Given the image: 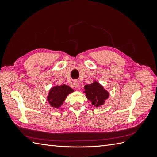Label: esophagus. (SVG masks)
<instances>
[{"label":"esophagus","mask_w":157,"mask_h":157,"mask_svg":"<svg viewBox=\"0 0 157 157\" xmlns=\"http://www.w3.org/2000/svg\"><path fill=\"white\" fill-rule=\"evenodd\" d=\"M73 86L75 88H78L79 86V83L78 80H74L73 81Z\"/></svg>","instance_id":"obj_1"}]
</instances>
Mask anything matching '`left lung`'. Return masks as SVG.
Returning a JSON list of instances; mask_svg holds the SVG:
<instances>
[{"mask_svg":"<svg viewBox=\"0 0 157 157\" xmlns=\"http://www.w3.org/2000/svg\"><path fill=\"white\" fill-rule=\"evenodd\" d=\"M84 90V93L86 94L87 99L90 100L92 105L96 107L103 105L105 101L109 96V92L97 81L85 85Z\"/></svg>","mask_w":157,"mask_h":157,"instance_id":"left-lung-1","label":"left lung"}]
</instances>
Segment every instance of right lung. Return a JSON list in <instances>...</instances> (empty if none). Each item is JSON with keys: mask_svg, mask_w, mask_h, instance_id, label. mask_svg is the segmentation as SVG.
<instances>
[{"mask_svg": "<svg viewBox=\"0 0 157 157\" xmlns=\"http://www.w3.org/2000/svg\"><path fill=\"white\" fill-rule=\"evenodd\" d=\"M73 91V89L65 84L54 86L50 90L47 100L52 107L59 108L68 95Z\"/></svg>", "mask_w": 157, "mask_h": 157, "instance_id": "obj_1", "label": "right lung"}]
</instances>
